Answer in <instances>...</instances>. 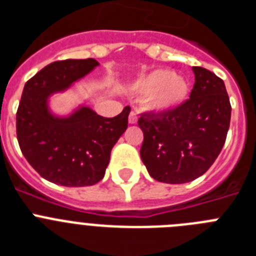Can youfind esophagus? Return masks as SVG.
Returning a JSON list of instances; mask_svg holds the SVG:
<instances>
[{
    "label": "esophagus",
    "instance_id": "34e87169",
    "mask_svg": "<svg viewBox=\"0 0 256 256\" xmlns=\"http://www.w3.org/2000/svg\"><path fill=\"white\" fill-rule=\"evenodd\" d=\"M128 120H130V124H136L137 123V114L134 112H130V118H128Z\"/></svg>",
    "mask_w": 256,
    "mask_h": 256
}]
</instances>
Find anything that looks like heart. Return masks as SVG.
<instances>
[{"label": "heart", "instance_id": "obj_1", "mask_svg": "<svg viewBox=\"0 0 256 256\" xmlns=\"http://www.w3.org/2000/svg\"><path fill=\"white\" fill-rule=\"evenodd\" d=\"M134 90L142 94H150L148 105L159 112L178 106L188 92L184 79L166 69H156L140 78L134 83Z\"/></svg>", "mask_w": 256, "mask_h": 256}]
</instances>
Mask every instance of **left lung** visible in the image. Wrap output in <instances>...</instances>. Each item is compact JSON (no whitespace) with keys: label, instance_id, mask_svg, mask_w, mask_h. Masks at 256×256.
<instances>
[{"label":"left lung","instance_id":"obj_1","mask_svg":"<svg viewBox=\"0 0 256 256\" xmlns=\"http://www.w3.org/2000/svg\"><path fill=\"white\" fill-rule=\"evenodd\" d=\"M195 84L190 98L162 112L141 114V159L154 180L172 184L191 182L220 154L230 122L224 82L210 70L192 66Z\"/></svg>","mask_w":256,"mask_h":256}]
</instances>
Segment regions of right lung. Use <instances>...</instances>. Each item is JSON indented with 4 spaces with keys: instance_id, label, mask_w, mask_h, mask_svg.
<instances>
[{
    "instance_id": "1",
    "label": "right lung",
    "mask_w": 256,
    "mask_h": 256,
    "mask_svg": "<svg viewBox=\"0 0 256 256\" xmlns=\"http://www.w3.org/2000/svg\"><path fill=\"white\" fill-rule=\"evenodd\" d=\"M98 65L94 58L51 62L24 86L16 112L20 150L40 177L66 187L92 186L105 176L110 152L128 126L130 108L114 118L80 108L68 118L54 116L50 94L60 92Z\"/></svg>"
}]
</instances>
